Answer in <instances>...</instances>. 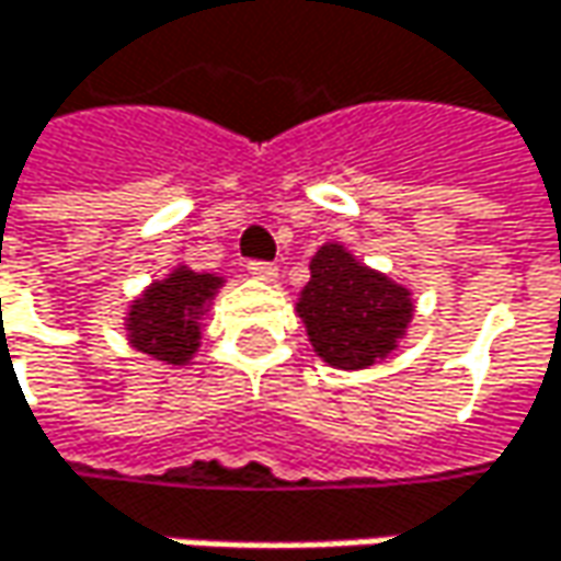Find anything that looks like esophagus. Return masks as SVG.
I'll use <instances>...</instances> for the list:
<instances>
[{"label": "esophagus", "mask_w": 561, "mask_h": 561, "mask_svg": "<svg viewBox=\"0 0 561 561\" xmlns=\"http://www.w3.org/2000/svg\"><path fill=\"white\" fill-rule=\"evenodd\" d=\"M247 270H250V276H256V279H263V282H273L276 276H279L276 263H266V260H250V263H247Z\"/></svg>", "instance_id": "esophagus-1"}]
</instances>
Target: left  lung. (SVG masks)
Segmentation results:
<instances>
[{"instance_id":"8db88e82","label":"left lung","mask_w":561,"mask_h":561,"mask_svg":"<svg viewBox=\"0 0 561 561\" xmlns=\"http://www.w3.org/2000/svg\"><path fill=\"white\" fill-rule=\"evenodd\" d=\"M295 311L328 366L369 369L404 336L414 301L404 285L359 263L343 243H324L311 256V282Z\"/></svg>"}]
</instances>
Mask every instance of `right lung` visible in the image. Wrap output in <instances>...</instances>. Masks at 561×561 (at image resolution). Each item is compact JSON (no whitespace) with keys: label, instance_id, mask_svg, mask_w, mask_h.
<instances>
[{"label":"right lung","instance_id":"obj_1","mask_svg":"<svg viewBox=\"0 0 561 561\" xmlns=\"http://www.w3.org/2000/svg\"><path fill=\"white\" fill-rule=\"evenodd\" d=\"M221 285V276L195 273L188 266H176L167 279L150 282L125 318L130 346L160 363L185 366L202 340V314Z\"/></svg>","mask_w":561,"mask_h":561}]
</instances>
